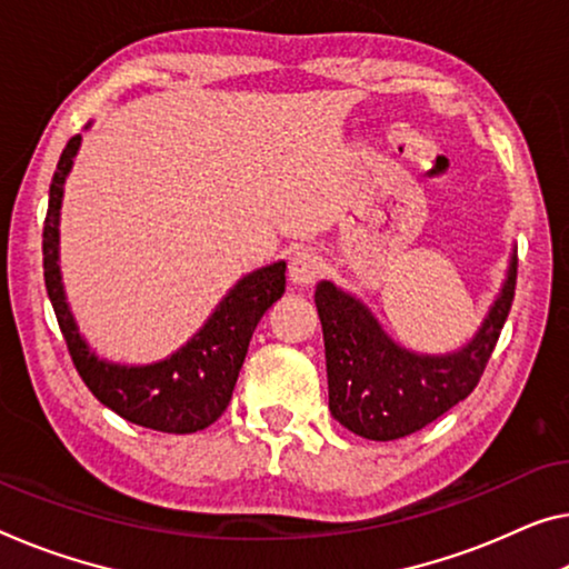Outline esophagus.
Here are the masks:
<instances>
[{
	"mask_svg": "<svg viewBox=\"0 0 569 569\" xmlns=\"http://www.w3.org/2000/svg\"><path fill=\"white\" fill-rule=\"evenodd\" d=\"M322 272V259L312 249H300L290 257V279L295 284L308 287Z\"/></svg>",
	"mask_w": 569,
	"mask_h": 569,
	"instance_id": "esophagus-1",
	"label": "esophagus"
}]
</instances>
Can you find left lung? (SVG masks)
<instances>
[{
  "instance_id": "8db88e82",
  "label": "left lung",
  "mask_w": 569,
  "mask_h": 569,
  "mask_svg": "<svg viewBox=\"0 0 569 569\" xmlns=\"http://www.w3.org/2000/svg\"><path fill=\"white\" fill-rule=\"evenodd\" d=\"M517 290V247L501 290L476 336L452 353H417L399 346L369 305L322 279L315 305L322 322L328 407L366 440H399L448 412L476 389Z\"/></svg>"
}]
</instances>
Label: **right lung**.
Returning <instances> with one entry per match:
<instances>
[{"mask_svg":"<svg viewBox=\"0 0 569 569\" xmlns=\"http://www.w3.org/2000/svg\"><path fill=\"white\" fill-rule=\"evenodd\" d=\"M89 127L86 124V129ZM81 139V134H76L60 154L42 229L46 287L68 351L91 395L127 422L172 435L206 430L229 407L251 333L264 312L284 295L287 264L274 261L243 274L208 315L198 333L168 358L154 363H117L96 356L89 340L78 330L60 277V208Z\"/></svg>","mask_w":569,"mask_h":569,"instance_id":"add662e5","label":"right lung"}]
</instances>
